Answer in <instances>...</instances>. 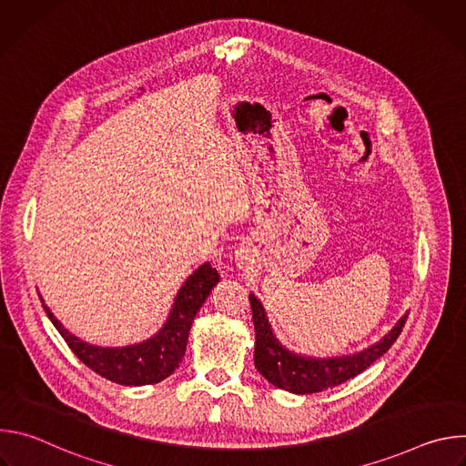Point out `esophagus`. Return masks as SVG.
Masks as SVG:
<instances>
[{
  "label": "esophagus",
  "mask_w": 466,
  "mask_h": 466,
  "mask_svg": "<svg viewBox=\"0 0 466 466\" xmlns=\"http://www.w3.org/2000/svg\"><path fill=\"white\" fill-rule=\"evenodd\" d=\"M247 261H248L247 256H239V258H238V265H239V268H241V265H245Z\"/></svg>",
  "instance_id": "1"
}]
</instances>
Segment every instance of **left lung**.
Segmentation results:
<instances>
[{
  "label": "left lung",
  "mask_w": 466,
  "mask_h": 466,
  "mask_svg": "<svg viewBox=\"0 0 466 466\" xmlns=\"http://www.w3.org/2000/svg\"><path fill=\"white\" fill-rule=\"evenodd\" d=\"M252 320L256 331L254 347V365L258 372L279 389L295 394H311L324 389L336 387L370 367L380 356H383L390 345L400 336L408 315H402L387 334L369 349L339 358H309L300 356L286 347L275 338L273 328L261 302L250 293Z\"/></svg>",
  "instance_id": "left-lung-1"
}]
</instances>
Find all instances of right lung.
I'll return each instance as SVG.
<instances>
[{
	"mask_svg": "<svg viewBox=\"0 0 466 466\" xmlns=\"http://www.w3.org/2000/svg\"><path fill=\"white\" fill-rule=\"evenodd\" d=\"M218 282V269L212 268L210 261L203 263L178 289L169 317L158 334L144 343L121 349L96 347L77 339L51 313L42 297L40 300L58 334L88 369L119 385H149L166 380L182 363L191 322Z\"/></svg>",
	"mask_w": 466,
	"mask_h": 466,
	"instance_id": "obj_1",
	"label": "right lung"
}]
</instances>
